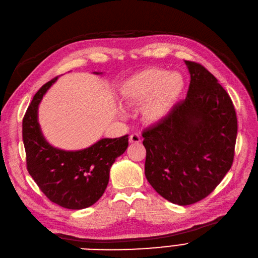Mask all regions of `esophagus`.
<instances>
[{"instance_id": "esophagus-1", "label": "esophagus", "mask_w": 258, "mask_h": 258, "mask_svg": "<svg viewBox=\"0 0 258 258\" xmlns=\"http://www.w3.org/2000/svg\"><path fill=\"white\" fill-rule=\"evenodd\" d=\"M130 142L131 143H140L141 138L138 134H132V135L130 136Z\"/></svg>"}]
</instances>
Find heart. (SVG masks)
<instances>
[{
  "instance_id": "b5f03b06",
  "label": "heart",
  "mask_w": 258,
  "mask_h": 258,
  "mask_svg": "<svg viewBox=\"0 0 258 258\" xmlns=\"http://www.w3.org/2000/svg\"><path fill=\"white\" fill-rule=\"evenodd\" d=\"M184 88L180 73L149 67L126 78L119 87V97L125 106L141 105V117L148 124H159L172 115Z\"/></svg>"
}]
</instances>
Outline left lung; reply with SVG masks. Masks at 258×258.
Listing matches in <instances>:
<instances>
[{
  "label": "left lung",
  "mask_w": 258,
  "mask_h": 258,
  "mask_svg": "<svg viewBox=\"0 0 258 258\" xmlns=\"http://www.w3.org/2000/svg\"><path fill=\"white\" fill-rule=\"evenodd\" d=\"M184 63L191 76L185 100L142 134L145 177L179 206L197 203L220 183L232 166L237 136L236 113L225 88L203 65Z\"/></svg>",
  "instance_id": "1"
}]
</instances>
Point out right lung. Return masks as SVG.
<instances>
[{"instance_id": "right-lung-1", "label": "right lung", "mask_w": 258, "mask_h": 258, "mask_svg": "<svg viewBox=\"0 0 258 258\" xmlns=\"http://www.w3.org/2000/svg\"><path fill=\"white\" fill-rule=\"evenodd\" d=\"M95 75H102L94 72ZM54 78L33 97L23 118V142L27 170L41 191L65 209L82 210L96 204L105 191L109 171L128 147L127 135L102 138L78 151L54 148L44 137L38 118L39 104Z\"/></svg>"}]
</instances>
